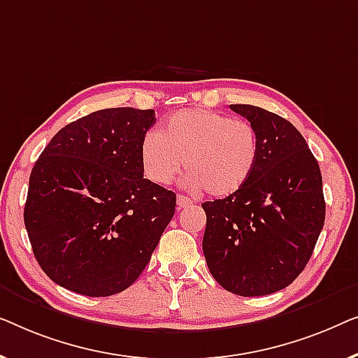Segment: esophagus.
Wrapping results in <instances>:
<instances>
[{"mask_svg": "<svg viewBox=\"0 0 358 358\" xmlns=\"http://www.w3.org/2000/svg\"><path fill=\"white\" fill-rule=\"evenodd\" d=\"M191 204H193V199L186 198V196H183V194L177 196V206H178V208H188V206H191Z\"/></svg>", "mask_w": 358, "mask_h": 358, "instance_id": "obj_1", "label": "esophagus"}]
</instances>
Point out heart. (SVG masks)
I'll list each match as a JSON object with an SVG mask.
<instances>
[{"instance_id": "obj_1", "label": "heart", "mask_w": 358, "mask_h": 358, "mask_svg": "<svg viewBox=\"0 0 358 358\" xmlns=\"http://www.w3.org/2000/svg\"><path fill=\"white\" fill-rule=\"evenodd\" d=\"M258 131L245 120L213 110H180L170 115L162 131H149L141 143V164L152 183L165 186L185 164V185L227 198L243 188L259 162Z\"/></svg>"}]
</instances>
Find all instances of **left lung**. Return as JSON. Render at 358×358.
<instances>
[{"label": "left lung", "mask_w": 358, "mask_h": 358, "mask_svg": "<svg viewBox=\"0 0 358 358\" xmlns=\"http://www.w3.org/2000/svg\"><path fill=\"white\" fill-rule=\"evenodd\" d=\"M230 108L258 131L259 162L238 193L203 203V251L225 290L269 295L299 278L313 255L324 225L323 178L290 122L255 105Z\"/></svg>", "instance_id": "obj_1"}]
</instances>
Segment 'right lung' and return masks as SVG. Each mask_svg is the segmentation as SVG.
<instances>
[{
  "label": "right lung",
  "mask_w": 358,
  "mask_h": 358,
  "mask_svg": "<svg viewBox=\"0 0 358 358\" xmlns=\"http://www.w3.org/2000/svg\"><path fill=\"white\" fill-rule=\"evenodd\" d=\"M154 115L99 110L59 129L35 162L24 224L40 268L64 289H128L172 220L177 196L144 178L141 164Z\"/></svg>",
  "instance_id": "add662e5"
}]
</instances>
